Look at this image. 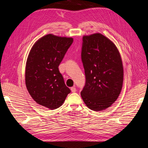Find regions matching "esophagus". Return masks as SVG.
Wrapping results in <instances>:
<instances>
[{
  "instance_id": "1",
  "label": "esophagus",
  "mask_w": 148,
  "mask_h": 148,
  "mask_svg": "<svg viewBox=\"0 0 148 148\" xmlns=\"http://www.w3.org/2000/svg\"><path fill=\"white\" fill-rule=\"evenodd\" d=\"M71 91L72 92H75L76 91H77V89H76V88L75 87H71Z\"/></svg>"
}]
</instances>
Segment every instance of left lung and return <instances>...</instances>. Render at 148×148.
Returning <instances> with one entry per match:
<instances>
[{
	"label": "left lung",
	"instance_id": "obj_1",
	"mask_svg": "<svg viewBox=\"0 0 148 148\" xmlns=\"http://www.w3.org/2000/svg\"><path fill=\"white\" fill-rule=\"evenodd\" d=\"M81 57L86 77L82 99L92 110H104L117 100L122 88L120 53L110 40L96 33L83 37Z\"/></svg>",
	"mask_w": 148,
	"mask_h": 148
}]
</instances>
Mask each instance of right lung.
Masks as SVG:
<instances>
[{"mask_svg": "<svg viewBox=\"0 0 148 148\" xmlns=\"http://www.w3.org/2000/svg\"><path fill=\"white\" fill-rule=\"evenodd\" d=\"M73 41L71 38L44 36L34 44L26 61L28 91L38 104L51 110L61 106L71 92L59 66Z\"/></svg>", "mask_w": 148, "mask_h": 148, "instance_id": "right-lung-1", "label": "right lung"}]
</instances>
